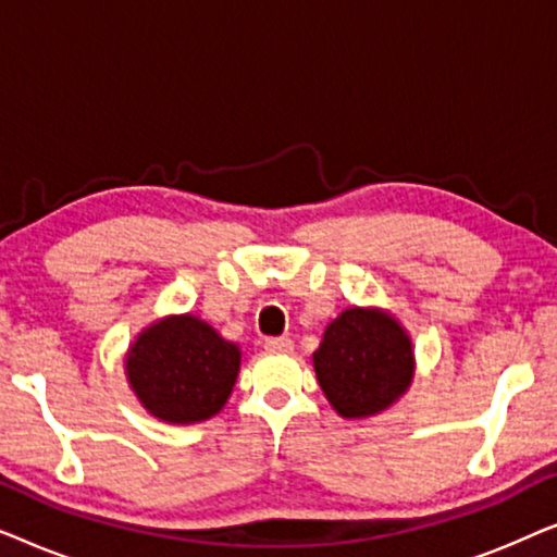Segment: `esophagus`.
<instances>
[{
  "mask_svg": "<svg viewBox=\"0 0 557 557\" xmlns=\"http://www.w3.org/2000/svg\"><path fill=\"white\" fill-rule=\"evenodd\" d=\"M265 349H269V352H292L294 342L288 337H269L265 339Z\"/></svg>",
  "mask_w": 557,
  "mask_h": 557,
  "instance_id": "1",
  "label": "esophagus"
}]
</instances>
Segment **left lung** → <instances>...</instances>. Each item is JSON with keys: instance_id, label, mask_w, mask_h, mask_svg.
I'll return each mask as SVG.
<instances>
[{"instance_id": "1", "label": "left lung", "mask_w": 557, "mask_h": 557, "mask_svg": "<svg viewBox=\"0 0 557 557\" xmlns=\"http://www.w3.org/2000/svg\"><path fill=\"white\" fill-rule=\"evenodd\" d=\"M314 372L342 418H370L391 408L413 383V342L383 309H345L324 330Z\"/></svg>"}]
</instances>
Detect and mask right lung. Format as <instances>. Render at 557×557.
Here are the masks:
<instances>
[{"label": "right lung", "instance_id": "obj_1", "mask_svg": "<svg viewBox=\"0 0 557 557\" xmlns=\"http://www.w3.org/2000/svg\"><path fill=\"white\" fill-rule=\"evenodd\" d=\"M240 370V347L193 314L149 324L126 352V380L164 423H200L223 410Z\"/></svg>", "mask_w": 557, "mask_h": 557}]
</instances>
